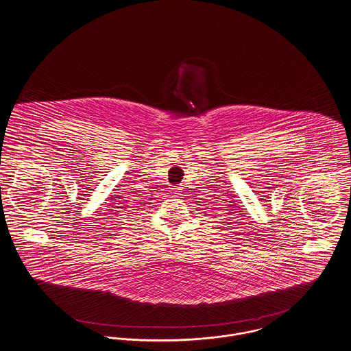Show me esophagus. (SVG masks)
<instances>
[{"label": "esophagus", "mask_w": 351, "mask_h": 351, "mask_svg": "<svg viewBox=\"0 0 351 351\" xmlns=\"http://www.w3.org/2000/svg\"><path fill=\"white\" fill-rule=\"evenodd\" d=\"M173 189H174V193H178V191H180L178 188H173Z\"/></svg>", "instance_id": "34e87169"}]
</instances>
